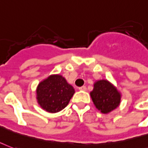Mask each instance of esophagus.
I'll return each instance as SVG.
<instances>
[{"label": "esophagus", "mask_w": 148, "mask_h": 148, "mask_svg": "<svg viewBox=\"0 0 148 148\" xmlns=\"http://www.w3.org/2000/svg\"><path fill=\"white\" fill-rule=\"evenodd\" d=\"M80 91H86L87 90V88H86V86H82V87H80L79 88Z\"/></svg>", "instance_id": "1"}]
</instances>
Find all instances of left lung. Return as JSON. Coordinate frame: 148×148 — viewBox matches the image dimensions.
Listing matches in <instances>:
<instances>
[{"mask_svg":"<svg viewBox=\"0 0 148 148\" xmlns=\"http://www.w3.org/2000/svg\"><path fill=\"white\" fill-rule=\"evenodd\" d=\"M90 95L96 108L103 114L112 111L120 103L121 95L107 80L96 82Z\"/></svg>","mask_w":148,"mask_h":148,"instance_id":"8db88e82","label":"left lung"}]
</instances>
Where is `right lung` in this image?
<instances>
[{
  "label": "right lung",
  "instance_id": "obj_1",
  "mask_svg": "<svg viewBox=\"0 0 148 148\" xmlns=\"http://www.w3.org/2000/svg\"><path fill=\"white\" fill-rule=\"evenodd\" d=\"M74 94V88L59 74L49 76L37 88L38 103L50 113H56L65 108Z\"/></svg>",
  "mask_w": 148,
  "mask_h": 148
}]
</instances>
